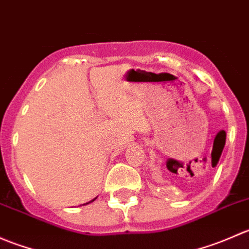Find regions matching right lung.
I'll list each match as a JSON object with an SVG mask.
<instances>
[{"mask_svg": "<svg viewBox=\"0 0 249 249\" xmlns=\"http://www.w3.org/2000/svg\"><path fill=\"white\" fill-rule=\"evenodd\" d=\"M95 199H96V197H95ZM94 199V200H95ZM94 200H91V201H89V202H87V203H83V205H88V203H90V202H92V201H94Z\"/></svg>", "mask_w": 249, "mask_h": 249, "instance_id": "obj_1", "label": "right lung"}]
</instances>
